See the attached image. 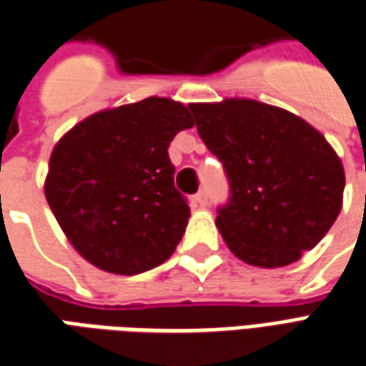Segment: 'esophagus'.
<instances>
[{
  "label": "esophagus",
  "mask_w": 366,
  "mask_h": 366,
  "mask_svg": "<svg viewBox=\"0 0 366 366\" xmlns=\"http://www.w3.org/2000/svg\"><path fill=\"white\" fill-rule=\"evenodd\" d=\"M196 199H197V204L202 205V207H205V205L209 204V197H207V190H199L197 192V196H196Z\"/></svg>",
  "instance_id": "obj_1"
}]
</instances>
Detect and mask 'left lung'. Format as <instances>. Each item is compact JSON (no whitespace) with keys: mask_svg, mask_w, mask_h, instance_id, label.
Segmentation results:
<instances>
[{"mask_svg":"<svg viewBox=\"0 0 366 366\" xmlns=\"http://www.w3.org/2000/svg\"><path fill=\"white\" fill-rule=\"evenodd\" d=\"M197 134L223 162L229 202L217 227L246 264L283 267L312 250L342 211L345 172L326 137L258 100L190 104Z\"/></svg>","mask_w":366,"mask_h":366,"instance_id":"left-lung-1","label":"left lung"}]
</instances>
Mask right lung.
I'll return each mask as SVG.
<instances>
[{"label":"right lung","instance_id":"add662e5","mask_svg":"<svg viewBox=\"0 0 366 366\" xmlns=\"http://www.w3.org/2000/svg\"><path fill=\"white\" fill-rule=\"evenodd\" d=\"M196 122L149 97L89 116L52 151L44 194L73 248L99 269L137 275L172 256L190 217L169 145Z\"/></svg>","mask_w":366,"mask_h":366}]
</instances>
